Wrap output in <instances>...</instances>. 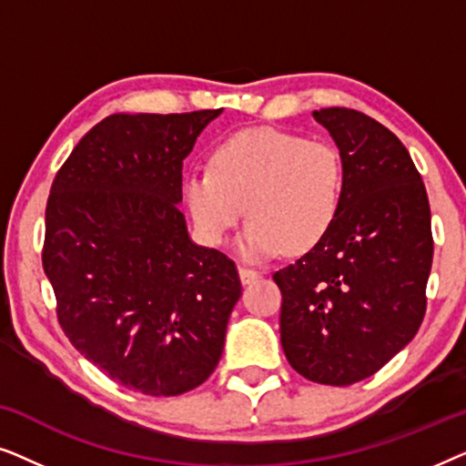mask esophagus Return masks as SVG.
I'll list each match as a JSON object with an SVG mask.
<instances>
[{"label":"esophagus","instance_id":"1","mask_svg":"<svg viewBox=\"0 0 466 466\" xmlns=\"http://www.w3.org/2000/svg\"><path fill=\"white\" fill-rule=\"evenodd\" d=\"M257 278H260V273L257 269H248V267H239L241 284H252Z\"/></svg>","mask_w":466,"mask_h":466}]
</instances>
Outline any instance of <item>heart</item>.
I'll return each instance as SVG.
<instances>
[{
  "label": "heart",
  "instance_id": "1",
  "mask_svg": "<svg viewBox=\"0 0 466 466\" xmlns=\"http://www.w3.org/2000/svg\"><path fill=\"white\" fill-rule=\"evenodd\" d=\"M184 201L208 244L225 241L246 214L241 257L314 248L341 206V157L327 142L279 129H248L214 150L209 171L184 177Z\"/></svg>",
  "mask_w": 466,
  "mask_h": 466
}]
</instances>
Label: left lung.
Segmentation results:
<instances>
[{
    "label": "left lung",
    "instance_id": "8db88e82",
    "mask_svg": "<svg viewBox=\"0 0 466 466\" xmlns=\"http://www.w3.org/2000/svg\"><path fill=\"white\" fill-rule=\"evenodd\" d=\"M314 118L339 148L341 206L309 252L273 273L279 335L297 373L350 386L380 371L422 324L431 206L410 152L384 125L348 107Z\"/></svg>",
    "mask_w": 466,
    "mask_h": 466
}]
</instances>
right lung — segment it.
<instances>
[{
	"instance_id": "1",
	"label": "right lung",
	"mask_w": 466,
	"mask_h": 466,
	"mask_svg": "<svg viewBox=\"0 0 466 466\" xmlns=\"http://www.w3.org/2000/svg\"><path fill=\"white\" fill-rule=\"evenodd\" d=\"M222 110L112 114L56 171L42 265L72 346L150 397L203 384L241 295L235 263L190 239L182 163Z\"/></svg>"
}]
</instances>
